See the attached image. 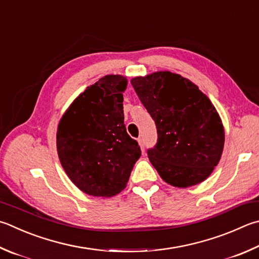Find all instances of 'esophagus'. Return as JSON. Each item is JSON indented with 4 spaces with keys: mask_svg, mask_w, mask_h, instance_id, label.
Segmentation results:
<instances>
[{
    "mask_svg": "<svg viewBox=\"0 0 259 259\" xmlns=\"http://www.w3.org/2000/svg\"><path fill=\"white\" fill-rule=\"evenodd\" d=\"M138 144L140 146V148H142V152H145V147H144V143H143V139L142 138H138Z\"/></svg>",
    "mask_w": 259,
    "mask_h": 259,
    "instance_id": "1",
    "label": "esophagus"
}]
</instances>
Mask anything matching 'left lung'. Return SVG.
Instances as JSON below:
<instances>
[{
	"instance_id": "left-lung-1",
	"label": "left lung",
	"mask_w": 259,
	"mask_h": 259,
	"mask_svg": "<svg viewBox=\"0 0 259 259\" xmlns=\"http://www.w3.org/2000/svg\"><path fill=\"white\" fill-rule=\"evenodd\" d=\"M131 84L156 124L157 143L147 154L158 175L178 188L206 180L224 147L222 121L209 98L170 71L133 78Z\"/></svg>"
}]
</instances>
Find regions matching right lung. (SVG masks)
I'll list each match as a JSON object with an SVG mask.
<instances>
[{
  "mask_svg": "<svg viewBox=\"0 0 259 259\" xmlns=\"http://www.w3.org/2000/svg\"><path fill=\"white\" fill-rule=\"evenodd\" d=\"M126 84L125 77L107 74L87 87L60 120L56 148L61 165L87 195L119 194L142 155L124 124Z\"/></svg>",
  "mask_w": 259,
  "mask_h": 259,
  "instance_id": "add662e5",
  "label": "right lung"
}]
</instances>
